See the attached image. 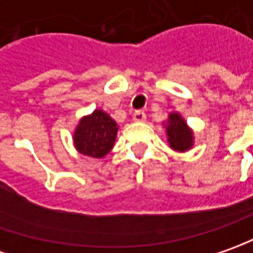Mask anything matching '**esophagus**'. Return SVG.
<instances>
[{"instance_id": "obj_1", "label": "esophagus", "mask_w": 253, "mask_h": 253, "mask_svg": "<svg viewBox=\"0 0 253 253\" xmlns=\"http://www.w3.org/2000/svg\"><path fill=\"white\" fill-rule=\"evenodd\" d=\"M133 119H134V122H144L147 119V115L144 110H137L133 113Z\"/></svg>"}]
</instances>
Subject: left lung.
<instances>
[{
  "label": "left lung",
  "instance_id": "left-lung-1",
  "mask_svg": "<svg viewBox=\"0 0 253 253\" xmlns=\"http://www.w3.org/2000/svg\"><path fill=\"white\" fill-rule=\"evenodd\" d=\"M168 141L173 150L186 151L193 145V133L187 128L185 120L178 113H170L167 125Z\"/></svg>",
  "mask_w": 253,
  "mask_h": 253
}]
</instances>
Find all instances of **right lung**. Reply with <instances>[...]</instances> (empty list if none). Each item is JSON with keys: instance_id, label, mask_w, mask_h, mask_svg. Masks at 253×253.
Returning a JSON list of instances; mask_svg holds the SVG:
<instances>
[{"instance_id": "add662e5", "label": "right lung", "mask_w": 253, "mask_h": 253, "mask_svg": "<svg viewBox=\"0 0 253 253\" xmlns=\"http://www.w3.org/2000/svg\"><path fill=\"white\" fill-rule=\"evenodd\" d=\"M118 133L116 122L108 113L95 110L91 116L84 118L74 133L77 150L84 155L100 158L113 147Z\"/></svg>"}]
</instances>
